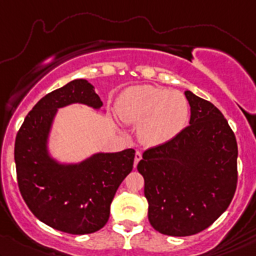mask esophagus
<instances>
[{
	"label": "esophagus",
	"mask_w": 256,
	"mask_h": 256,
	"mask_svg": "<svg viewBox=\"0 0 256 256\" xmlns=\"http://www.w3.org/2000/svg\"><path fill=\"white\" fill-rule=\"evenodd\" d=\"M142 159V153L141 152H136V154H134V166L136 168L137 164H138L140 160Z\"/></svg>",
	"instance_id": "1"
}]
</instances>
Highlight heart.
Instances as JSON below:
<instances>
[{"label":"heart","mask_w":256,"mask_h":256,"mask_svg":"<svg viewBox=\"0 0 256 256\" xmlns=\"http://www.w3.org/2000/svg\"><path fill=\"white\" fill-rule=\"evenodd\" d=\"M118 110L124 122L140 125V138L148 146L174 140L190 119V104L181 92L150 85L125 90L118 100Z\"/></svg>","instance_id":"1"}]
</instances>
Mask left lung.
<instances>
[{"instance_id":"left-lung-1","label":"left lung","mask_w":256,"mask_h":256,"mask_svg":"<svg viewBox=\"0 0 256 256\" xmlns=\"http://www.w3.org/2000/svg\"><path fill=\"white\" fill-rule=\"evenodd\" d=\"M190 125L174 140L143 153L148 220L162 234L186 237L208 228L231 203L237 187L238 147L212 103L184 91Z\"/></svg>"}]
</instances>
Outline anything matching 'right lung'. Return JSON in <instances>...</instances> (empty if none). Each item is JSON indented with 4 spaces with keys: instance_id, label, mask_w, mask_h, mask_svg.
<instances>
[{
    "instance_id": "obj_1",
    "label": "right lung",
    "mask_w": 256,
    "mask_h": 256,
    "mask_svg": "<svg viewBox=\"0 0 256 256\" xmlns=\"http://www.w3.org/2000/svg\"><path fill=\"white\" fill-rule=\"evenodd\" d=\"M76 103L94 110L103 106L85 78L41 98L16 134L14 160L19 190L32 214L58 231L87 234L108 221L115 193L134 168V150L97 152L78 162L54 158L50 137L56 115L58 109Z\"/></svg>"
}]
</instances>
